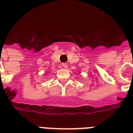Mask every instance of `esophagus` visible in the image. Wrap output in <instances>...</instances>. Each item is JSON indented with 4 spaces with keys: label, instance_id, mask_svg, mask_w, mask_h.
<instances>
[{
    "label": "esophagus",
    "instance_id": "34e87169",
    "mask_svg": "<svg viewBox=\"0 0 133 133\" xmlns=\"http://www.w3.org/2000/svg\"><path fill=\"white\" fill-rule=\"evenodd\" d=\"M62 65V67H63V68H66L67 67H68V65H67L66 63H62V65Z\"/></svg>",
    "mask_w": 133,
    "mask_h": 133
}]
</instances>
